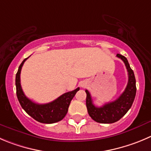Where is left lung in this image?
<instances>
[{"label": "left lung", "mask_w": 151, "mask_h": 151, "mask_svg": "<svg viewBox=\"0 0 151 151\" xmlns=\"http://www.w3.org/2000/svg\"><path fill=\"white\" fill-rule=\"evenodd\" d=\"M116 56L124 61L128 73V82L122 94L115 101L106 103L102 107H98L93 104L88 90H85L87 93L86 105L87 112L94 121L101 124L114 123L122 119L130 110L136 96V87L134 73L130 68L128 61L125 57L120 54H117Z\"/></svg>", "instance_id": "obj_1"}]
</instances>
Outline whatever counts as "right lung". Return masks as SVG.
Segmentation results:
<instances>
[{
    "label": "right lung",
    "instance_id": "obj_1",
    "mask_svg": "<svg viewBox=\"0 0 151 151\" xmlns=\"http://www.w3.org/2000/svg\"><path fill=\"white\" fill-rule=\"evenodd\" d=\"M28 58H25L22 61L18 67V70L15 76L16 94L20 104L27 114L39 122L44 124H52L58 122L62 120L67 113L70 101L73 99L76 93L79 90V87L73 91L64 93L58 99L47 104H41L33 102L29 99L23 92L20 78L23 64Z\"/></svg>",
    "mask_w": 151,
    "mask_h": 151
}]
</instances>
